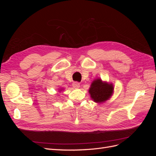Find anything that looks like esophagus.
<instances>
[{
  "label": "esophagus",
  "mask_w": 156,
  "mask_h": 156,
  "mask_svg": "<svg viewBox=\"0 0 156 156\" xmlns=\"http://www.w3.org/2000/svg\"><path fill=\"white\" fill-rule=\"evenodd\" d=\"M72 86L74 88H79L80 87V83L78 82H74L72 84Z\"/></svg>",
  "instance_id": "1"
}]
</instances>
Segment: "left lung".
<instances>
[{
	"instance_id": "left-lung-1",
	"label": "left lung",
	"mask_w": 156,
	"mask_h": 156,
	"mask_svg": "<svg viewBox=\"0 0 156 156\" xmlns=\"http://www.w3.org/2000/svg\"><path fill=\"white\" fill-rule=\"evenodd\" d=\"M88 92L93 101L102 103L108 100L114 93V86L111 83L103 81L97 78L92 82Z\"/></svg>"
}]
</instances>
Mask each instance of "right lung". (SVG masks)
Listing matches in <instances>:
<instances>
[{"label":"right lung","mask_w":156,"mask_h":156,"mask_svg":"<svg viewBox=\"0 0 156 156\" xmlns=\"http://www.w3.org/2000/svg\"><path fill=\"white\" fill-rule=\"evenodd\" d=\"M63 90H64L63 88H59V89H58V92H61L63 91Z\"/></svg>","instance_id":"add662e5"}]
</instances>
